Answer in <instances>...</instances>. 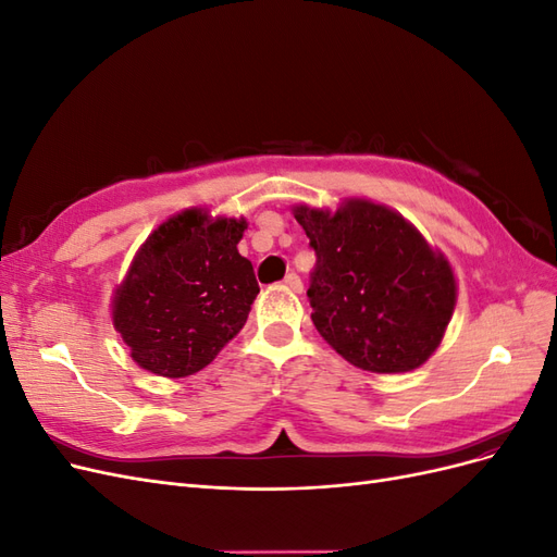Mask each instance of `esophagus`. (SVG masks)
<instances>
[{"instance_id": "esophagus-1", "label": "esophagus", "mask_w": 557, "mask_h": 557, "mask_svg": "<svg viewBox=\"0 0 557 557\" xmlns=\"http://www.w3.org/2000/svg\"><path fill=\"white\" fill-rule=\"evenodd\" d=\"M283 283H285V288H290L293 293H301V288H305V283H301V278L295 272H290L288 276H285Z\"/></svg>"}]
</instances>
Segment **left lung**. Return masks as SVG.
<instances>
[{
	"label": "left lung",
	"instance_id": "obj_1",
	"mask_svg": "<svg viewBox=\"0 0 557 557\" xmlns=\"http://www.w3.org/2000/svg\"><path fill=\"white\" fill-rule=\"evenodd\" d=\"M315 250L311 320L344 360L367 372L401 374L442 344L455 309L453 269L409 221L367 199L334 213L295 207Z\"/></svg>",
	"mask_w": 557,
	"mask_h": 557
}]
</instances>
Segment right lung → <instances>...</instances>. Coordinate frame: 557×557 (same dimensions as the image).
<instances>
[{
	"label": "right lung",
	"instance_id": "1",
	"mask_svg": "<svg viewBox=\"0 0 557 557\" xmlns=\"http://www.w3.org/2000/svg\"><path fill=\"white\" fill-rule=\"evenodd\" d=\"M246 221L188 209L162 223L113 295V327L146 372L205 369L244 327L260 285L239 256Z\"/></svg>",
	"mask_w": 557,
	"mask_h": 557
}]
</instances>
